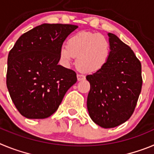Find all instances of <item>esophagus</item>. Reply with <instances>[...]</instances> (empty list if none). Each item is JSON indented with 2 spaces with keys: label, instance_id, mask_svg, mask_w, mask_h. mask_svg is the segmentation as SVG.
Wrapping results in <instances>:
<instances>
[{
  "label": "esophagus",
  "instance_id": "esophagus-1",
  "mask_svg": "<svg viewBox=\"0 0 154 154\" xmlns=\"http://www.w3.org/2000/svg\"><path fill=\"white\" fill-rule=\"evenodd\" d=\"M85 79V76L82 74H78L77 75V79L78 81H82V80H84Z\"/></svg>",
  "mask_w": 154,
  "mask_h": 154
}]
</instances>
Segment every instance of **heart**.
Here are the masks:
<instances>
[{"mask_svg": "<svg viewBox=\"0 0 154 154\" xmlns=\"http://www.w3.org/2000/svg\"><path fill=\"white\" fill-rule=\"evenodd\" d=\"M110 54L111 47L106 37L86 31L72 35L67 45L59 48V58L64 65H69L76 57V67L85 73L99 72L108 63Z\"/></svg>", "mask_w": 154, "mask_h": 154, "instance_id": "heart-1", "label": "heart"}]
</instances>
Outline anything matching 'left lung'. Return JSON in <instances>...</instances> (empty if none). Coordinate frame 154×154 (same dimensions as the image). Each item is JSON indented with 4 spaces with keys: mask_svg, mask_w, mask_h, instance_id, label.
<instances>
[{
    "mask_svg": "<svg viewBox=\"0 0 154 154\" xmlns=\"http://www.w3.org/2000/svg\"><path fill=\"white\" fill-rule=\"evenodd\" d=\"M111 54L99 72L88 75L90 91L87 109L94 123L113 128L130 119L142 88L141 63L133 50L116 35L108 33Z\"/></svg>",
    "mask_w": 154,
    "mask_h": 154,
    "instance_id": "left-lung-1",
    "label": "left lung"
}]
</instances>
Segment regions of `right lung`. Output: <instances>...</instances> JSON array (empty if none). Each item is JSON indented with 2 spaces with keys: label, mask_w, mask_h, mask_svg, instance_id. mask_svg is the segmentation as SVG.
<instances>
[{
  "label": "right lung",
  "mask_w": 154,
  "mask_h": 154,
  "mask_svg": "<svg viewBox=\"0 0 154 154\" xmlns=\"http://www.w3.org/2000/svg\"><path fill=\"white\" fill-rule=\"evenodd\" d=\"M77 28L73 24H42L23 34L9 52L7 87L24 117H49L77 82L74 71L58 64L59 48Z\"/></svg>",
  "instance_id": "obj_1"
}]
</instances>
